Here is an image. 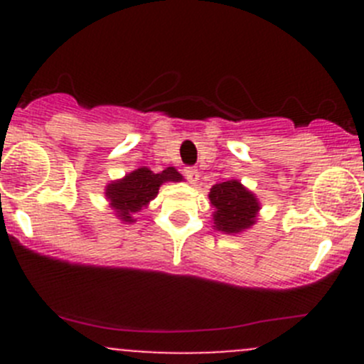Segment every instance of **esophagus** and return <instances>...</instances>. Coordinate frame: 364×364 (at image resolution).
Masks as SVG:
<instances>
[{"label":"esophagus","mask_w":364,"mask_h":364,"mask_svg":"<svg viewBox=\"0 0 364 364\" xmlns=\"http://www.w3.org/2000/svg\"><path fill=\"white\" fill-rule=\"evenodd\" d=\"M185 176L186 179H188V183H192V185H196L197 181H199V171L193 167H185Z\"/></svg>","instance_id":"1"}]
</instances>
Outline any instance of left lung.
Wrapping results in <instances>:
<instances>
[{
    "label": "left lung",
    "mask_w": 364,
    "mask_h": 364,
    "mask_svg": "<svg viewBox=\"0 0 364 364\" xmlns=\"http://www.w3.org/2000/svg\"><path fill=\"white\" fill-rule=\"evenodd\" d=\"M209 203L215 208L213 227L225 234H240L250 229L260 209L257 197L237 179L213 185L209 190Z\"/></svg>",
    "instance_id": "obj_1"
}]
</instances>
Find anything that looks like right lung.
<instances>
[{
    "label": "right lung",
    "mask_w": 364,
    "mask_h": 364,
    "mask_svg": "<svg viewBox=\"0 0 364 364\" xmlns=\"http://www.w3.org/2000/svg\"><path fill=\"white\" fill-rule=\"evenodd\" d=\"M167 181H183V176L174 167H167L159 174L149 171L148 167H141L117 181L109 183L105 197L121 222L134 223L135 213L151 203L159 196L160 186Z\"/></svg>",
    "instance_id": "1"
}]
</instances>
